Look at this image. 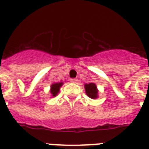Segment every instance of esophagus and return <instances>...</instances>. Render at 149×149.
<instances>
[{
    "instance_id": "esophagus-1",
    "label": "esophagus",
    "mask_w": 149,
    "mask_h": 149,
    "mask_svg": "<svg viewBox=\"0 0 149 149\" xmlns=\"http://www.w3.org/2000/svg\"><path fill=\"white\" fill-rule=\"evenodd\" d=\"M70 82H71V83H77V79H70Z\"/></svg>"
}]
</instances>
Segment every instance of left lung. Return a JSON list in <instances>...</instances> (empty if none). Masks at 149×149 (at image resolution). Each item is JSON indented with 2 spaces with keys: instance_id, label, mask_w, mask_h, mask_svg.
Listing matches in <instances>:
<instances>
[{
  "instance_id": "obj_1",
  "label": "left lung",
  "mask_w": 149,
  "mask_h": 149,
  "mask_svg": "<svg viewBox=\"0 0 149 149\" xmlns=\"http://www.w3.org/2000/svg\"><path fill=\"white\" fill-rule=\"evenodd\" d=\"M85 90H86V95L88 96L89 97L92 99H95L97 97L98 91L95 84L91 83V84H85Z\"/></svg>"
}]
</instances>
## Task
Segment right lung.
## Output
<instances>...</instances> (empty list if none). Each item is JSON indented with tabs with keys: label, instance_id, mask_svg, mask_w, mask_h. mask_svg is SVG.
<instances>
[{
	"label": "right lung",
	"instance_id": "1",
	"mask_svg": "<svg viewBox=\"0 0 149 149\" xmlns=\"http://www.w3.org/2000/svg\"><path fill=\"white\" fill-rule=\"evenodd\" d=\"M63 85V83H56V84H52L51 86V93L52 94L53 97H56L57 95V93L59 91L61 86Z\"/></svg>",
	"mask_w": 149,
	"mask_h": 149
}]
</instances>
